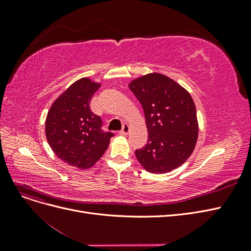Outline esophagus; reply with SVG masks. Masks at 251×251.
<instances>
[{"label": "esophagus", "mask_w": 251, "mask_h": 251, "mask_svg": "<svg viewBox=\"0 0 251 251\" xmlns=\"http://www.w3.org/2000/svg\"><path fill=\"white\" fill-rule=\"evenodd\" d=\"M128 132H130V126H128L127 124H124L123 130H121V131L119 132L120 135H126Z\"/></svg>", "instance_id": "esophagus-1"}]
</instances>
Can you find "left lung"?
I'll list each match as a JSON object with an SVG mask.
<instances>
[{
    "mask_svg": "<svg viewBox=\"0 0 251 251\" xmlns=\"http://www.w3.org/2000/svg\"><path fill=\"white\" fill-rule=\"evenodd\" d=\"M142 105L148 143L135 155L143 169L165 174L183 164L199 134L196 105L188 91L161 73H149L128 82Z\"/></svg>",
    "mask_w": 251,
    "mask_h": 251,
    "instance_id": "obj_1",
    "label": "left lung"
}]
</instances>
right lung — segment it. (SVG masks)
<instances>
[{
    "label": "right lung",
    "mask_w": 251,
    "mask_h": 251,
    "mask_svg": "<svg viewBox=\"0 0 251 251\" xmlns=\"http://www.w3.org/2000/svg\"><path fill=\"white\" fill-rule=\"evenodd\" d=\"M101 86L82 77L58 95L50 107L45 133L51 150L60 160L79 170H87L107 151L111 132L100 130L101 119L90 110V100Z\"/></svg>",
    "instance_id": "obj_1"
}]
</instances>
